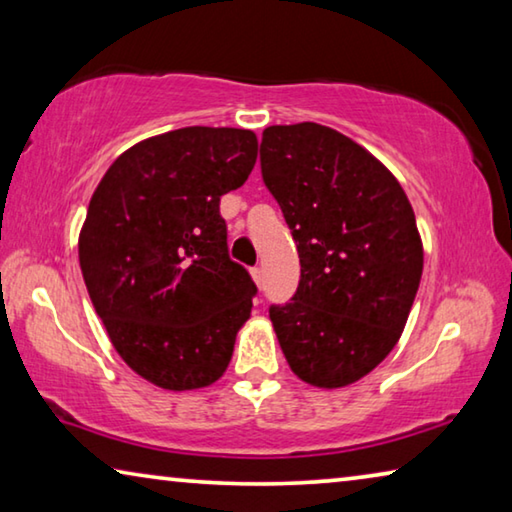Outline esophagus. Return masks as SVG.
Segmentation results:
<instances>
[{"mask_svg":"<svg viewBox=\"0 0 512 512\" xmlns=\"http://www.w3.org/2000/svg\"><path fill=\"white\" fill-rule=\"evenodd\" d=\"M250 275H253V280H255V284L259 289H262V282H264V275H262V268H253V271H250Z\"/></svg>","mask_w":512,"mask_h":512,"instance_id":"34e87169","label":"esophagus"}]
</instances>
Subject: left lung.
Masks as SVG:
<instances>
[{
    "instance_id": "8db88e82",
    "label": "left lung",
    "mask_w": 512,
    "mask_h": 512,
    "mask_svg": "<svg viewBox=\"0 0 512 512\" xmlns=\"http://www.w3.org/2000/svg\"><path fill=\"white\" fill-rule=\"evenodd\" d=\"M262 176L296 239V296L271 307L291 370L318 388L350 386L400 341L424 250L397 178L368 149L302 121L262 133Z\"/></svg>"
}]
</instances>
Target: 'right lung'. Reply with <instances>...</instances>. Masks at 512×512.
<instances>
[{
  "mask_svg": "<svg viewBox=\"0 0 512 512\" xmlns=\"http://www.w3.org/2000/svg\"><path fill=\"white\" fill-rule=\"evenodd\" d=\"M257 135L187 126L124 151L79 235L85 287L126 366L164 391L219 379L257 287L228 257L221 196L246 183Z\"/></svg>",
  "mask_w": 512,
  "mask_h": 512,
  "instance_id": "add662e5",
  "label": "right lung"
}]
</instances>
